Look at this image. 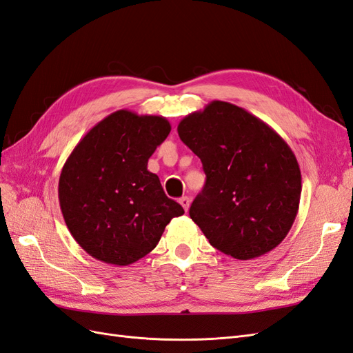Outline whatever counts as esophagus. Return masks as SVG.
Returning a JSON list of instances; mask_svg holds the SVG:
<instances>
[{
  "label": "esophagus",
  "instance_id": "esophagus-1",
  "mask_svg": "<svg viewBox=\"0 0 353 353\" xmlns=\"http://www.w3.org/2000/svg\"><path fill=\"white\" fill-rule=\"evenodd\" d=\"M179 205L184 208V210L187 212L188 210V208H190V199L187 197V196H184V197H181L179 199Z\"/></svg>",
  "mask_w": 353,
  "mask_h": 353
}]
</instances>
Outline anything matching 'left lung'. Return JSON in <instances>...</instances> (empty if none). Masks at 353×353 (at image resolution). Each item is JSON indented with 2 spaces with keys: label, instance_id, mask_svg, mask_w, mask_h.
I'll list each match as a JSON object with an SVG mask.
<instances>
[{
  "label": "left lung",
  "instance_id": "1",
  "mask_svg": "<svg viewBox=\"0 0 353 353\" xmlns=\"http://www.w3.org/2000/svg\"><path fill=\"white\" fill-rule=\"evenodd\" d=\"M178 134L206 174L190 216L209 243L240 261L275 249L293 225L302 193L288 144L259 117L219 100L185 116Z\"/></svg>",
  "mask_w": 353,
  "mask_h": 353
}]
</instances>
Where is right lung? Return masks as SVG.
<instances>
[{
  "instance_id": "add662e5",
  "label": "right lung",
  "mask_w": 353,
  "mask_h": 353,
  "mask_svg": "<svg viewBox=\"0 0 353 353\" xmlns=\"http://www.w3.org/2000/svg\"><path fill=\"white\" fill-rule=\"evenodd\" d=\"M170 132L163 116L117 110L73 148L59 179L66 225L94 259L128 266L150 253L184 209L169 199L148 159Z\"/></svg>"
}]
</instances>
